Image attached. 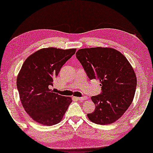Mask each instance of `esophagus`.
<instances>
[{
    "mask_svg": "<svg viewBox=\"0 0 153 153\" xmlns=\"http://www.w3.org/2000/svg\"><path fill=\"white\" fill-rule=\"evenodd\" d=\"M74 99L76 100H86L87 99V97L86 96L84 97H74Z\"/></svg>",
    "mask_w": 153,
    "mask_h": 153,
    "instance_id": "34e87169",
    "label": "esophagus"
}]
</instances>
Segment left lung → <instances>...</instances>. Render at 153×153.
I'll use <instances>...</instances> for the list:
<instances>
[{
	"instance_id": "1",
	"label": "left lung",
	"mask_w": 153,
	"mask_h": 153,
	"mask_svg": "<svg viewBox=\"0 0 153 153\" xmlns=\"http://www.w3.org/2000/svg\"><path fill=\"white\" fill-rule=\"evenodd\" d=\"M76 57L90 79H97L101 94L91 99L95 111L87 114L91 122L108 125L117 121L133 101L137 79L134 68L121 52L108 47L79 49Z\"/></svg>"
}]
</instances>
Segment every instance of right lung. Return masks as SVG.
I'll use <instances>...</instances> for the list:
<instances>
[{
    "mask_svg": "<svg viewBox=\"0 0 153 153\" xmlns=\"http://www.w3.org/2000/svg\"><path fill=\"white\" fill-rule=\"evenodd\" d=\"M76 52V49L43 48L25 60L17 79L20 100L31 118L44 126H53L63 119L72 100L53 93L55 78Z\"/></svg>",
    "mask_w": 153,
    "mask_h": 153,
    "instance_id": "right-lung-1",
    "label": "right lung"
}]
</instances>
